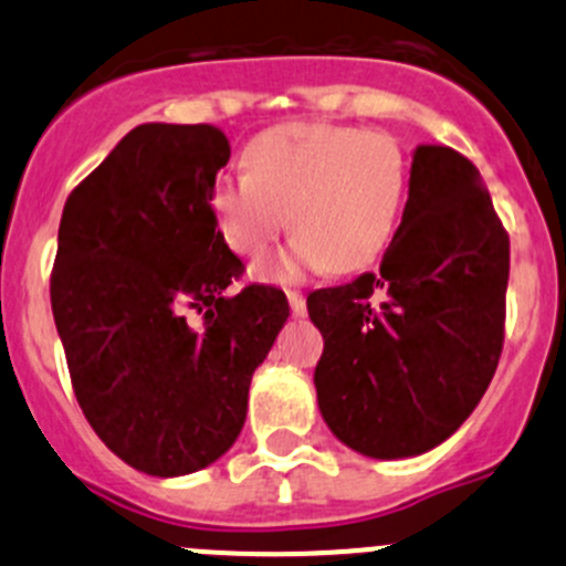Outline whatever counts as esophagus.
Returning a JSON list of instances; mask_svg holds the SVG:
<instances>
[{
    "label": "esophagus",
    "instance_id": "34e87169",
    "mask_svg": "<svg viewBox=\"0 0 566 566\" xmlns=\"http://www.w3.org/2000/svg\"><path fill=\"white\" fill-rule=\"evenodd\" d=\"M287 301H290V310H293L295 317H304V315H306V301H304V295L295 293V290H287Z\"/></svg>",
    "mask_w": 566,
    "mask_h": 566
}]
</instances>
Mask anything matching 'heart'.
<instances>
[{
    "instance_id": "heart-1",
    "label": "heart",
    "mask_w": 566,
    "mask_h": 566,
    "mask_svg": "<svg viewBox=\"0 0 566 566\" xmlns=\"http://www.w3.org/2000/svg\"><path fill=\"white\" fill-rule=\"evenodd\" d=\"M249 175H221L210 188V213L235 254H262L287 227L295 238L254 262L260 282H298L331 268L369 265L397 227L408 188L399 142L384 130L290 123L262 130L247 147Z\"/></svg>"
}]
</instances>
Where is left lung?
Listing matches in <instances>:
<instances>
[{
  "instance_id": "8db88e82",
  "label": "left lung",
  "mask_w": 566,
  "mask_h": 566,
  "mask_svg": "<svg viewBox=\"0 0 566 566\" xmlns=\"http://www.w3.org/2000/svg\"><path fill=\"white\" fill-rule=\"evenodd\" d=\"M510 235L452 147L413 150L408 202L378 273L306 298L328 430L364 458L441 447L488 391L504 347Z\"/></svg>"
}]
</instances>
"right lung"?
<instances>
[{
	"label": "right lung",
	"instance_id": "right-lung-1",
	"mask_svg": "<svg viewBox=\"0 0 566 566\" xmlns=\"http://www.w3.org/2000/svg\"><path fill=\"white\" fill-rule=\"evenodd\" d=\"M227 161L213 125H136L62 210L51 312L73 391L147 476L202 471L238 441L251 375L290 317L268 284L227 295L243 262L208 205Z\"/></svg>",
	"mask_w": 566,
	"mask_h": 566
}]
</instances>
